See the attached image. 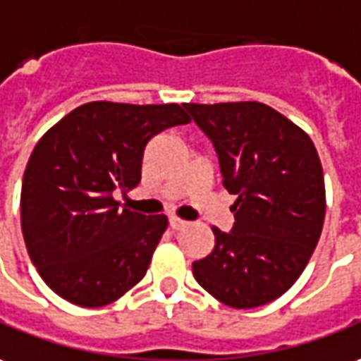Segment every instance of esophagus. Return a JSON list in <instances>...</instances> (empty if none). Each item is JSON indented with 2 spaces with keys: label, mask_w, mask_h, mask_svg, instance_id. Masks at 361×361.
<instances>
[{
  "label": "esophagus",
  "mask_w": 361,
  "mask_h": 361,
  "mask_svg": "<svg viewBox=\"0 0 361 361\" xmlns=\"http://www.w3.org/2000/svg\"><path fill=\"white\" fill-rule=\"evenodd\" d=\"M186 224H188V222H185V220H180V218H176V216H173V218L169 220V226H171L173 230H183Z\"/></svg>",
  "instance_id": "1"
}]
</instances>
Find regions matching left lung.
<instances>
[{
	"instance_id": "obj_1",
	"label": "left lung",
	"mask_w": 361,
	"mask_h": 361,
	"mask_svg": "<svg viewBox=\"0 0 361 361\" xmlns=\"http://www.w3.org/2000/svg\"><path fill=\"white\" fill-rule=\"evenodd\" d=\"M218 153L235 195L232 232L212 228L214 250L192 263L198 285L232 309L281 297L305 271L326 212L324 175L310 137L261 102L185 104Z\"/></svg>"
}]
</instances>
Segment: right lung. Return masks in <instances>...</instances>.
Wrapping results in <instances>:
<instances>
[{
  "label": "right lung",
  "mask_w": 361,
  "mask_h": 361,
  "mask_svg": "<svg viewBox=\"0 0 361 361\" xmlns=\"http://www.w3.org/2000/svg\"><path fill=\"white\" fill-rule=\"evenodd\" d=\"M178 104L88 102L54 123L25 169L21 230L39 275L72 305L98 309L145 277L166 216L119 208L157 133L188 123Z\"/></svg>",
  "instance_id": "obj_1"
}]
</instances>
